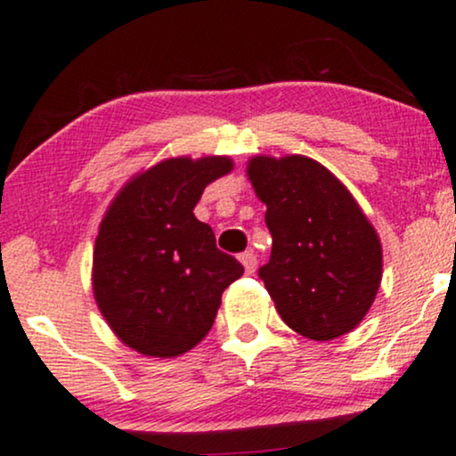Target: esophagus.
<instances>
[{"label":"esophagus","mask_w":456,"mask_h":456,"mask_svg":"<svg viewBox=\"0 0 456 456\" xmlns=\"http://www.w3.org/2000/svg\"><path fill=\"white\" fill-rule=\"evenodd\" d=\"M239 260H240V264H243V268H245L247 274H251V273L256 271L257 257H256L254 251H245V254H240Z\"/></svg>","instance_id":"esophagus-1"}]
</instances>
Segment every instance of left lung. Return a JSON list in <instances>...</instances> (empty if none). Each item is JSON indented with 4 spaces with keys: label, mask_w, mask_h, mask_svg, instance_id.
I'll list each match as a JSON object with an SVG mask.
<instances>
[{
    "label": "left lung",
    "mask_w": 456,
    "mask_h": 456,
    "mask_svg": "<svg viewBox=\"0 0 456 456\" xmlns=\"http://www.w3.org/2000/svg\"><path fill=\"white\" fill-rule=\"evenodd\" d=\"M247 177L266 205L273 251L260 279L281 319L319 342L355 330L383 279V245L355 196L300 154H257Z\"/></svg>",
    "instance_id": "8db88e82"
}]
</instances>
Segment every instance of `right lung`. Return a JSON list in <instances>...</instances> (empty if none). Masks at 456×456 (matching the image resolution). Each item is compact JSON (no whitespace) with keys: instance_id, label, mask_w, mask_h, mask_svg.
<instances>
[{"instance_id":"obj_1","label":"right lung","mask_w":456,"mask_h":456,"mask_svg":"<svg viewBox=\"0 0 456 456\" xmlns=\"http://www.w3.org/2000/svg\"><path fill=\"white\" fill-rule=\"evenodd\" d=\"M234 168L228 156H177L118 190L93 251V294L110 330L145 357H179L209 334L222 294L243 274L194 217L202 190Z\"/></svg>"}]
</instances>
